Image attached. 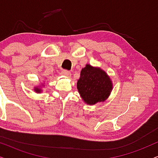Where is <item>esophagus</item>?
I'll use <instances>...</instances> for the list:
<instances>
[{"instance_id": "1", "label": "esophagus", "mask_w": 158, "mask_h": 158, "mask_svg": "<svg viewBox=\"0 0 158 158\" xmlns=\"http://www.w3.org/2000/svg\"><path fill=\"white\" fill-rule=\"evenodd\" d=\"M61 74L63 76H64V77H69L71 75V72H69V71H65V70H63V71H62L61 72Z\"/></svg>"}]
</instances>
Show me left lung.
<instances>
[{"label":"left lung","mask_w":158,"mask_h":158,"mask_svg":"<svg viewBox=\"0 0 158 158\" xmlns=\"http://www.w3.org/2000/svg\"><path fill=\"white\" fill-rule=\"evenodd\" d=\"M77 86L81 100L87 105L104 102L113 89L112 81L107 73L89 64L81 69Z\"/></svg>","instance_id":"8db88e82"}]
</instances>
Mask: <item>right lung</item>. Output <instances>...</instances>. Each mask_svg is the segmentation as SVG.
<instances>
[{
    "instance_id": "1",
    "label": "right lung",
    "mask_w": 158,
    "mask_h": 158,
    "mask_svg": "<svg viewBox=\"0 0 158 158\" xmlns=\"http://www.w3.org/2000/svg\"><path fill=\"white\" fill-rule=\"evenodd\" d=\"M45 86H46V85L44 84V82L41 83L40 85L35 86V87H34V88H33V90H34L36 93H41L43 92L42 87H44Z\"/></svg>"
}]
</instances>
